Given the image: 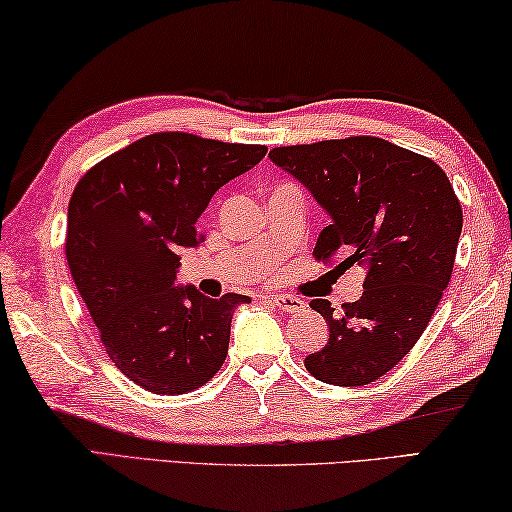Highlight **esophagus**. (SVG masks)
Instances as JSON below:
<instances>
[{
    "label": "esophagus",
    "instance_id": "1",
    "mask_svg": "<svg viewBox=\"0 0 512 512\" xmlns=\"http://www.w3.org/2000/svg\"><path fill=\"white\" fill-rule=\"evenodd\" d=\"M267 301H270L272 306H276V308L283 310V312H301V310H306V303H303L297 297H290V294H270V297H267Z\"/></svg>",
    "mask_w": 512,
    "mask_h": 512
}]
</instances>
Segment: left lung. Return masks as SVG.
<instances>
[{"instance_id": "left-lung-1", "label": "left lung", "mask_w": 512, "mask_h": 512, "mask_svg": "<svg viewBox=\"0 0 512 512\" xmlns=\"http://www.w3.org/2000/svg\"><path fill=\"white\" fill-rule=\"evenodd\" d=\"M270 159L330 215L319 261L344 249L339 267L366 270L362 297L344 312L310 301L330 335L306 369L335 387L371 384L414 348L450 283L463 229L450 179L432 159L378 137L283 146Z\"/></svg>"}]
</instances>
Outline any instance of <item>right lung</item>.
Instances as JSON below:
<instances>
[{"label": "right lung", "instance_id": "obj_1", "mask_svg": "<svg viewBox=\"0 0 512 512\" xmlns=\"http://www.w3.org/2000/svg\"><path fill=\"white\" fill-rule=\"evenodd\" d=\"M265 146L157 132L80 177L67 213V263L116 369L161 396L209 382L229 351L245 294L209 299L175 285L179 247H197L211 197Z\"/></svg>", "mask_w": 512, "mask_h": 512}]
</instances>
